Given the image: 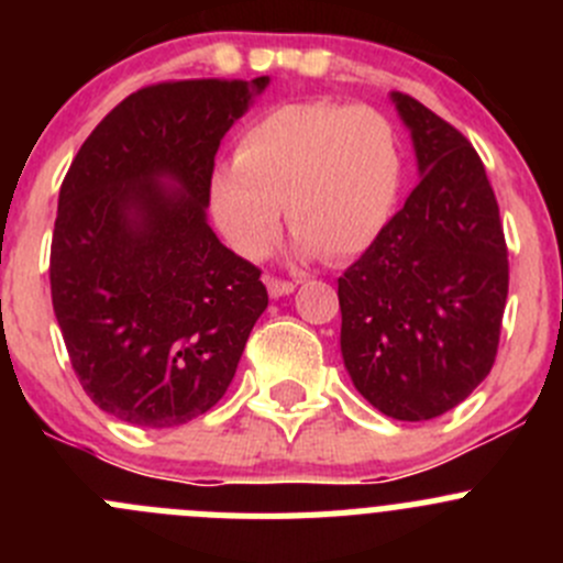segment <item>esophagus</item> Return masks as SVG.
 Returning a JSON list of instances; mask_svg holds the SVG:
<instances>
[{
	"label": "esophagus",
	"mask_w": 563,
	"mask_h": 563,
	"mask_svg": "<svg viewBox=\"0 0 563 563\" xmlns=\"http://www.w3.org/2000/svg\"><path fill=\"white\" fill-rule=\"evenodd\" d=\"M264 283H266V291H269L272 299L288 297V294H294V288H297V283L280 280V277H266Z\"/></svg>",
	"instance_id": "esophagus-1"
}]
</instances>
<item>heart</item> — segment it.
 <instances>
[{"instance_id": "heart-1", "label": "heart", "mask_w": 563, "mask_h": 563, "mask_svg": "<svg viewBox=\"0 0 563 563\" xmlns=\"http://www.w3.org/2000/svg\"><path fill=\"white\" fill-rule=\"evenodd\" d=\"M402 185L389 119L367 106L288 103L240 135L234 163L209 176V212L225 245L247 261L280 236L283 207L302 255L351 258L382 236Z\"/></svg>"}]
</instances>
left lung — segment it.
I'll return each instance as SVG.
<instances>
[{
	"label": "left lung",
	"instance_id": "8db88e82",
	"mask_svg": "<svg viewBox=\"0 0 563 563\" xmlns=\"http://www.w3.org/2000/svg\"><path fill=\"white\" fill-rule=\"evenodd\" d=\"M419 185L338 280L340 351L356 391L402 422L455 408L496 362L509 264L498 203L474 146L408 95Z\"/></svg>",
	"mask_w": 563,
	"mask_h": 563
}]
</instances>
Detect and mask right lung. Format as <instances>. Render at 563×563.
<instances>
[{"instance_id": "right-lung-1", "label": "right lung", "mask_w": 563, "mask_h": 563, "mask_svg": "<svg viewBox=\"0 0 563 563\" xmlns=\"http://www.w3.org/2000/svg\"><path fill=\"white\" fill-rule=\"evenodd\" d=\"M266 87L269 76L139 89L62 181L54 313L84 391L122 422L176 428L207 413L269 305L261 272L207 223L220 141Z\"/></svg>"}]
</instances>
